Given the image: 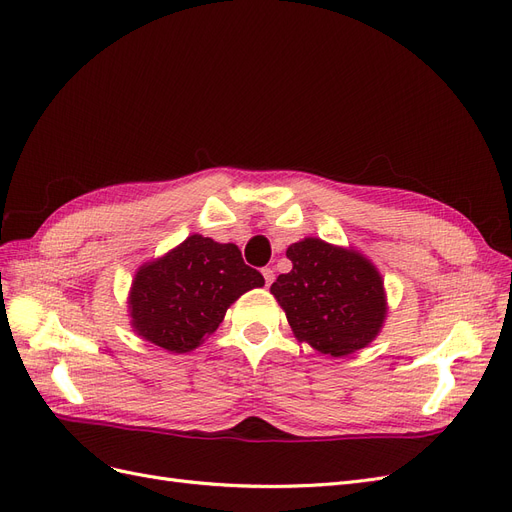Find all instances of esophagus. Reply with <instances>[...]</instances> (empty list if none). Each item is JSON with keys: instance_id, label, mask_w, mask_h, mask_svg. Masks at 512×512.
I'll return each mask as SVG.
<instances>
[{"instance_id": "34e87169", "label": "esophagus", "mask_w": 512, "mask_h": 512, "mask_svg": "<svg viewBox=\"0 0 512 512\" xmlns=\"http://www.w3.org/2000/svg\"><path fill=\"white\" fill-rule=\"evenodd\" d=\"M262 275H264V283H267V288H269V285L275 281V271L271 267H264Z\"/></svg>"}]
</instances>
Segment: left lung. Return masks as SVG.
<instances>
[{
  "label": "left lung",
  "mask_w": 512,
  "mask_h": 512,
  "mask_svg": "<svg viewBox=\"0 0 512 512\" xmlns=\"http://www.w3.org/2000/svg\"><path fill=\"white\" fill-rule=\"evenodd\" d=\"M285 254L292 271L277 277L271 294L300 342L323 355L346 357L380 334L384 281L363 254L317 237L292 243Z\"/></svg>",
  "instance_id": "left-lung-1"
}]
</instances>
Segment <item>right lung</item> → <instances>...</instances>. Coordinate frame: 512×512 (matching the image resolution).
I'll list each match as a JSON object with an SVG mask.
<instances>
[{"label":"right lung","mask_w":512,"mask_h":512,"mask_svg":"<svg viewBox=\"0 0 512 512\" xmlns=\"http://www.w3.org/2000/svg\"><path fill=\"white\" fill-rule=\"evenodd\" d=\"M262 285L235 243L191 235L138 269L128 300L132 327L161 349L189 353L216 332L241 294Z\"/></svg>","instance_id":"1"}]
</instances>
